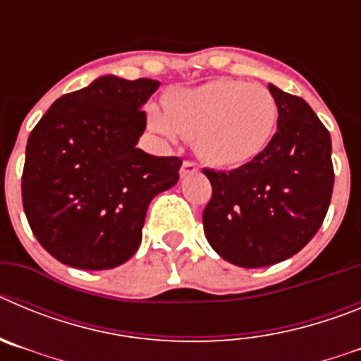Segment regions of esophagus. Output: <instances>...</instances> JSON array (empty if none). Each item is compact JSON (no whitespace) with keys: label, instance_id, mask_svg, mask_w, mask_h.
Segmentation results:
<instances>
[{"label":"esophagus","instance_id":"34e87169","mask_svg":"<svg viewBox=\"0 0 361 361\" xmlns=\"http://www.w3.org/2000/svg\"><path fill=\"white\" fill-rule=\"evenodd\" d=\"M197 171H199V166L195 164V162H190V161H186V162H183V166H180V177H188V175H193V173H197Z\"/></svg>","mask_w":361,"mask_h":361}]
</instances>
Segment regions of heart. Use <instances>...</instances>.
<instances>
[{"label": "heart", "mask_w": 361, "mask_h": 361, "mask_svg": "<svg viewBox=\"0 0 361 361\" xmlns=\"http://www.w3.org/2000/svg\"><path fill=\"white\" fill-rule=\"evenodd\" d=\"M152 128L164 141L195 137L208 164L233 170L250 164L269 146L279 124V104L267 88L237 79H215L168 95L164 108H148Z\"/></svg>", "instance_id": "heart-1"}]
</instances>
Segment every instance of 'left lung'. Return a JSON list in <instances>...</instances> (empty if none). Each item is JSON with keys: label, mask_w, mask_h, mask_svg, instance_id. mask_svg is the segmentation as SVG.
I'll use <instances>...</instances> for the list:
<instances>
[{"label": "left lung", "mask_w": 361, "mask_h": 361, "mask_svg": "<svg viewBox=\"0 0 361 361\" xmlns=\"http://www.w3.org/2000/svg\"><path fill=\"white\" fill-rule=\"evenodd\" d=\"M267 88L279 104L269 146L237 170H204L213 188L204 235L238 267L273 266L298 253L320 229L333 193L327 128L304 99Z\"/></svg>", "instance_id": "8db88e82"}]
</instances>
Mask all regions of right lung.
I'll use <instances>...</instances> for the list:
<instances>
[{
    "instance_id": "right-lung-1",
    "label": "right lung",
    "mask_w": 361,
    "mask_h": 361,
    "mask_svg": "<svg viewBox=\"0 0 361 361\" xmlns=\"http://www.w3.org/2000/svg\"><path fill=\"white\" fill-rule=\"evenodd\" d=\"M153 79L101 75L47 110L27 142L23 208L34 237L56 260L86 271L133 257L155 195L178 180V157L137 148Z\"/></svg>"
}]
</instances>
